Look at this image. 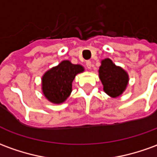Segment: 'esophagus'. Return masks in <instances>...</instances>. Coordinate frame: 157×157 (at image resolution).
<instances>
[{"label": "esophagus", "instance_id": "1", "mask_svg": "<svg viewBox=\"0 0 157 157\" xmlns=\"http://www.w3.org/2000/svg\"><path fill=\"white\" fill-rule=\"evenodd\" d=\"M86 67L88 68V69H91V68H92V62L89 61V60H87V61L86 62Z\"/></svg>", "mask_w": 157, "mask_h": 157}]
</instances>
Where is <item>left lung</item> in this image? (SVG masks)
I'll return each mask as SVG.
<instances>
[{
  "label": "left lung",
  "mask_w": 157,
  "mask_h": 157,
  "mask_svg": "<svg viewBox=\"0 0 157 157\" xmlns=\"http://www.w3.org/2000/svg\"><path fill=\"white\" fill-rule=\"evenodd\" d=\"M98 72L104 90L108 95L116 98L123 93L128 82L126 71L116 66L109 59H106L102 61Z\"/></svg>",
  "instance_id": "1"
}]
</instances>
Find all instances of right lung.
I'll return each mask as SVG.
<instances>
[{
    "mask_svg": "<svg viewBox=\"0 0 157 157\" xmlns=\"http://www.w3.org/2000/svg\"><path fill=\"white\" fill-rule=\"evenodd\" d=\"M84 71L80 64H73L68 60L46 72L42 77V91L49 101L60 104L71 93L72 82L75 75Z\"/></svg>",
    "mask_w": 157,
    "mask_h": 157,
    "instance_id": "1",
    "label": "right lung"
}]
</instances>
